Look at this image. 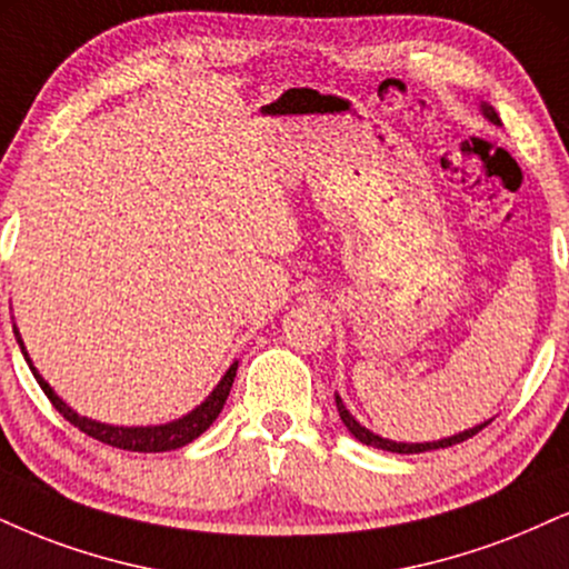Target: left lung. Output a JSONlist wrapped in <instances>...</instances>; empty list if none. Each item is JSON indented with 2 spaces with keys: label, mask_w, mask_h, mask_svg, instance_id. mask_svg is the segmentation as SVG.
Here are the masks:
<instances>
[{
  "label": "left lung",
  "mask_w": 569,
  "mask_h": 569,
  "mask_svg": "<svg viewBox=\"0 0 569 569\" xmlns=\"http://www.w3.org/2000/svg\"><path fill=\"white\" fill-rule=\"evenodd\" d=\"M480 111H482L485 119L490 121V124L501 127V119H498L496 108L488 106V102H482V106H480ZM333 397H337V410H339L341 421H345V427L350 429V435H355V440H360L362 445H371V448L389 450V453H427V450H440V448H450V445H458V442L469 440V437H475L477 432H482V429L488 427V423L492 421V419H488V421L477 423V427H471V429H463V432H458V435H450V437H442V440H432V442H395V440H387V437H381V435H373L371 429H366V427H362V423H360L358 419H355V416L350 413V410H347L345 402H341V397H339V395H333Z\"/></svg>",
  "instance_id": "1"
}]
</instances>
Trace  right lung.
Returning a JSON list of instances; mask_svg holds the SVG:
<instances>
[{
	"instance_id": "1",
	"label": "right lung",
	"mask_w": 569,
	"mask_h": 569,
	"mask_svg": "<svg viewBox=\"0 0 569 569\" xmlns=\"http://www.w3.org/2000/svg\"><path fill=\"white\" fill-rule=\"evenodd\" d=\"M12 331H16V341L20 352H23L26 362H29L33 379L39 381L42 392L50 397V402L58 408V413H63V419L71 421L73 427H79L84 435L94 437V440L113 445V448H121V450H132V453H163V450H177L182 448V445L193 442L196 437H201L211 423L217 421V416L222 413L224 400H228L230 387L232 381H236V371H238V360H236L228 371H224L222 379H219V385L211 389L207 400H203L201 406H196L190 413L180 416V419L167 421V423H153V427H113V423H102V421L87 419V416H79L77 410L68 406V402H63V397L54 395V389L47 385L42 373L37 371V366H33V360L29 358V350H26L18 326H12Z\"/></svg>"
}]
</instances>
